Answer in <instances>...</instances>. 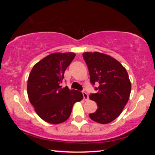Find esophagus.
Returning <instances> with one entry per match:
<instances>
[{
    "label": "esophagus",
    "mask_w": 155,
    "mask_h": 155,
    "mask_svg": "<svg viewBox=\"0 0 155 155\" xmlns=\"http://www.w3.org/2000/svg\"><path fill=\"white\" fill-rule=\"evenodd\" d=\"M82 94H83V98L85 101H87L89 99V97H88V94H87L85 92H82Z\"/></svg>",
    "instance_id": "obj_1"
}]
</instances>
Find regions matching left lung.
Returning a JSON list of instances; mask_svg holds the SVG:
<instances>
[{"instance_id": "8db88e82", "label": "left lung", "mask_w": 155, "mask_h": 155, "mask_svg": "<svg viewBox=\"0 0 155 155\" xmlns=\"http://www.w3.org/2000/svg\"><path fill=\"white\" fill-rule=\"evenodd\" d=\"M82 56L91 83H99L98 87H95L97 92L89 96L97 103L98 109L89 116L99 124H109L119 116L130 97L131 82L128 74L120 63L109 55L84 52Z\"/></svg>"}]
</instances>
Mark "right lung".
<instances>
[{"mask_svg":"<svg viewBox=\"0 0 155 155\" xmlns=\"http://www.w3.org/2000/svg\"><path fill=\"white\" fill-rule=\"evenodd\" d=\"M75 53H53L34 65L27 81V94L35 111L41 119L59 124L70 117L73 104L83 99L78 90L62 88L65 69Z\"/></svg>","mask_w":155,"mask_h":155,"instance_id":"obj_1","label":"right lung"}]
</instances>
